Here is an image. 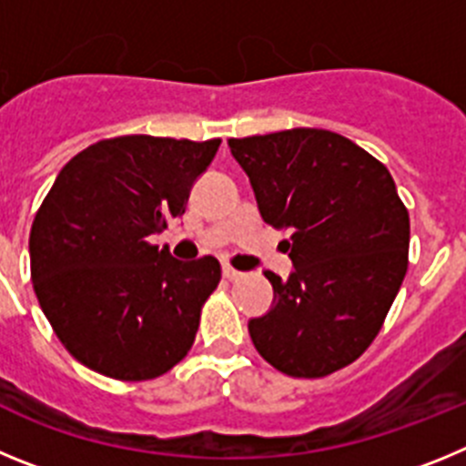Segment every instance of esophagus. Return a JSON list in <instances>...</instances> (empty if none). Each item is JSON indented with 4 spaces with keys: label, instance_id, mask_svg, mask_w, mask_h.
<instances>
[{
    "label": "esophagus",
    "instance_id": "1",
    "mask_svg": "<svg viewBox=\"0 0 466 466\" xmlns=\"http://www.w3.org/2000/svg\"><path fill=\"white\" fill-rule=\"evenodd\" d=\"M221 273H224L226 279H240V278H242L240 270L230 268V266H224V268H221Z\"/></svg>",
    "mask_w": 466,
    "mask_h": 466
}]
</instances>
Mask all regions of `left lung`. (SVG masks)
Instances as JSON below:
<instances>
[{"label": "left lung", "mask_w": 466, "mask_h": 466, "mask_svg": "<svg viewBox=\"0 0 466 466\" xmlns=\"http://www.w3.org/2000/svg\"><path fill=\"white\" fill-rule=\"evenodd\" d=\"M266 224L294 270H266L268 312L247 322L254 348L278 371L322 378L364 352L409 268V212L380 160L331 130L294 127L228 139Z\"/></svg>", "instance_id": "1"}]
</instances>
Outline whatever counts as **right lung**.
Instances as JSON below:
<instances>
[{"label": "right lung", "instance_id": "right-lung-1", "mask_svg": "<svg viewBox=\"0 0 466 466\" xmlns=\"http://www.w3.org/2000/svg\"><path fill=\"white\" fill-rule=\"evenodd\" d=\"M221 139L126 135L74 156L30 233L39 306L72 357L116 380H151L191 350L217 289L214 257L179 261L154 236L179 219Z\"/></svg>", "mask_w": 466, "mask_h": 466}]
</instances>
